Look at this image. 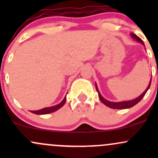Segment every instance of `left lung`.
<instances>
[{
    "mask_svg": "<svg viewBox=\"0 0 158 158\" xmlns=\"http://www.w3.org/2000/svg\"><path fill=\"white\" fill-rule=\"evenodd\" d=\"M131 36L132 37V39L136 40V41H138V42L141 43L143 46H145L143 40L141 39L140 38H139L137 35H135V34H134V33H131ZM151 82H152V77H151V79H150L149 84H148L147 88L145 90V91L143 92L142 94H140L139 97L135 98V99H131V100L123 101V102H110V101H108V100H107V99H105V98L103 97L102 95H101L100 92H99V89H98L97 83H96V89H97V91L98 92V95H99V99H100V101L103 103V104L106 105V106L109 107V108H113V109H126V108H131V107L135 106V105H137V103H138L139 101L143 99V97H144L145 94H146L147 90L149 89L150 85H151Z\"/></svg>",
    "mask_w": 158,
    "mask_h": 158,
    "instance_id": "1",
    "label": "left lung"
}]
</instances>
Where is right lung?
<instances>
[{
    "instance_id": "1",
    "label": "right lung",
    "mask_w": 158,
    "mask_h": 158,
    "mask_svg": "<svg viewBox=\"0 0 158 158\" xmlns=\"http://www.w3.org/2000/svg\"><path fill=\"white\" fill-rule=\"evenodd\" d=\"M66 99H67V98H66V96H65L64 99H63V100L61 101L59 104L56 105V106H54L48 107V108H42V109H40L38 110H30V111L32 114H39V115H42V114H48L50 113H52V112L59 110V108H61V107L64 106L65 102H66Z\"/></svg>"
}]
</instances>
